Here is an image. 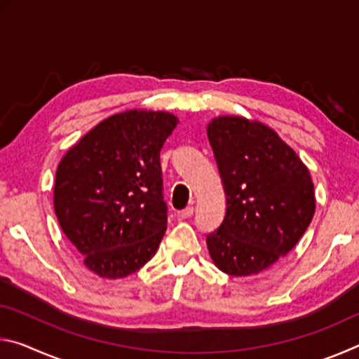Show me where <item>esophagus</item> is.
<instances>
[{
    "mask_svg": "<svg viewBox=\"0 0 359 359\" xmlns=\"http://www.w3.org/2000/svg\"><path fill=\"white\" fill-rule=\"evenodd\" d=\"M193 212H194V209L191 208V205H188V208H185L184 210L179 212V217L184 218V220H185V218H190L193 215Z\"/></svg>",
    "mask_w": 359,
    "mask_h": 359,
    "instance_id": "34e87169",
    "label": "esophagus"
}]
</instances>
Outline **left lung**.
I'll return each instance as SVG.
<instances>
[{
	"instance_id": "8db88e82",
	"label": "left lung",
	"mask_w": 359,
	"mask_h": 359,
	"mask_svg": "<svg viewBox=\"0 0 359 359\" xmlns=\"http://www.w3.org/2000/svg\"><path fill=\"white\" fill-rule=\"evenodd\" d=\"M208 137L226 194L223 222L205 239L210 258L228 276H255L293 250L311 224V172L259 121L223 115L208 125Z\"/></svg>"
}]
</instances>
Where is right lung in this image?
Wrapping results in <instances>:
<instances>
[{
    "mask_svg": "<svg viewBox=\"0 0 359 359\" xmlns=\"http://www.w3.org/2000/svg\"><path fill=\"white\" fill-rule=\"evenodd\" d=\"M179 120L133 109L102 120L60 161L53 208L83 264L102 278L133 274L165 236L160 151Z\"/></svg>",
    "mask_w": 359,
    "mask_h": 359,
    "instance_id": "obj_1",
    "label": "right lung"
}]
</instances>
